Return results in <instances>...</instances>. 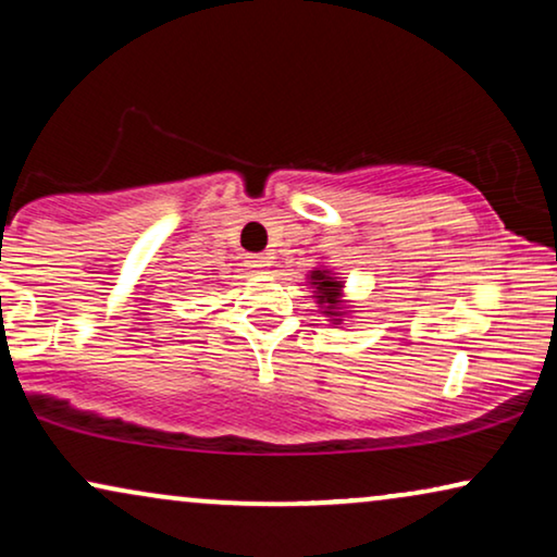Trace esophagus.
<instances>
[{"instance_id": "34e87169", "label": "esophagus", "mask_w": 557, "mask_h": 557, "mask_svg": "<svg viewBox=\"0 0 557 557\" xmlns=\"http://www.w3.org/2000/svg\"><path fill=\"white\" fill-rule=\"evenodd\" d=\"M246 265H250V269H253L256 273H265L273 265V261H271L269 253H256V256H248Z\"/></svg>"}]
</instances>
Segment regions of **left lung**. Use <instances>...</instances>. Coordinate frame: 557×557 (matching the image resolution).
I'll use <instances>...</instances> for the list:
<instances>
[{
  "instance_id": "8db88e82",
  "label": "left lung",
  "mask_w": 557,
  "mask_h": 557,
  "mask_svg": "<svg viewBox=\"0 0 557 557\" xmlns=\"http://www.w3.org/2000/svg\"><path fill=\"white\" fill-rule=\"evenodd\" d=\"M309 284L314 288L317 304L322 307L326 317H332V322H342V317H347L345 307H342V288L345 281H339L330 269H317L309 273Z\"/></svg>"
}]
</instances>
